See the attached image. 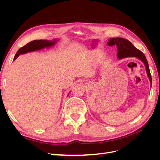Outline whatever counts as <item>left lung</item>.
Returning a JSON list of instances; mask_svg holds the SVG:
<instances>
[{
  "instance_id": "obj_1",
  "label": "left lung",
  "mask_w": 160,
  "mask_h": 160,
  "mask_svg": "<svg viewBox=\"0 0 160 160\" xmlns=\"http://www.w3.org/2000/svg\"><path fill=\"white\" fill-rule=\"evenodd\" d=\"M108 45L109 47L113 46V45L117 46V49H118L117 57L119 59H122L125 57H134L138 58V59L141 60L143 62L145 67H146L147 75L149 77V79L150 81V83H151V87H152V80L151 74H150L148 62L146 58V56L144 55V54L141 51H139L137 49V48H135L130 41H129L127 39H125V38H119V37L111 38L109 40Z\"/></svg>"
}]
</instances>
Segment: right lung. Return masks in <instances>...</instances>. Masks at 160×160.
Segmentation results:
<instances>
[{
	"label": "right lung",
	"instance_id": "add662e5",
	"mask_svg": "<svg viewBox=\"0 0 160 160\" xmlns=\"http://www.w3.org/2000/svg\"><path fill=\"white\" fill-rule=\"evenodd\" d=\"M57 40L54 39L53 41H47V40H35L30 42H28L25 46L21 47L14 57V60H15L17 58L22 54H25L28 52L35 51L38 50H41L44 48L50 47L54 45L57 42Z\"/></svg>",
	"mask_w": 160,
	"mask_h": 160
}]
</instances>
